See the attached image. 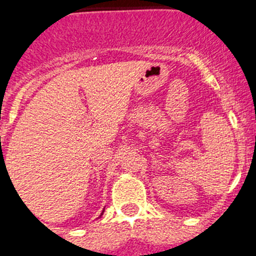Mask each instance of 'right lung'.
<instances>
[{
    "label": "right lung",
    "mask_w": 256,
    "mask_h": 256,
    "mask_svg": "<svg viewBox=\"0 0 256 256\" xmlns=\"http://www.w3.org/2000/svg\"><path fill=\"white\" fill-rule=\"evenodd\" d=\"M101 216H102V214H101Z\"/></svg>",
    "instance_id": "obj_1"
}]
</instances>
